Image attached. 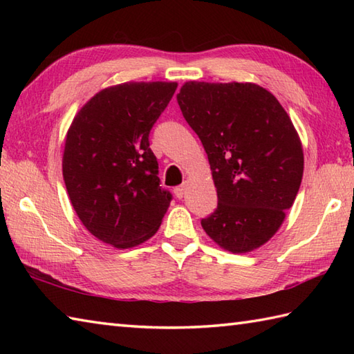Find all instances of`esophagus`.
<instances>
[{
    "label": "esophagus",
    "instance_id": "esophagus-1",
    "mask_svg": "<svg viewBox=\"0 0 354 354\" xmlns=\"http://www.w3.org/2000/svg\"><path fill=\"white\" fill-rule=\"evenodd\" d=\"M185 190H187V184H185V183H184V184H181V185H178L176 189H175L176 198H178V199H183V198H184V194H185Z\"/></svg>",
    "mask_w": 354,
    "mask_h": 354
}]
</instances>
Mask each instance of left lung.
<instances>
[{"mask_svg": "<svg viewBox=\"0 0 354 354\" xmlns=\"http://www.w3.org/2000/svg\"><path fill=\"white\" fill-rule=\"evenodd\" d=\"M185 122L208 155L217 208L201 221L236 254L266 243L301 185V141L288 112L254 84L187 82L176 95Z\"/></svg>", "mask_w": 354, "mask_h": 354, "instance_id": "1", "label": "left lung"}]
</instances>
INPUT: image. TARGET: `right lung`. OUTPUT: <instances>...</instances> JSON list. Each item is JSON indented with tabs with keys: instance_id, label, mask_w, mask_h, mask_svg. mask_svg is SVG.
I'll return each instance as SVG.
<instances>
[{
	"instance_id": "add662e5",
	"label": "right lung",
	"mask_w": 354,
	"mask_h": 354,
	"mask_svg": "<svg viewBox=\"0 0 354 354\" xmlns=\"http://www.w3.org/2000/svg\"><path fill=\"white\" fill-rule=\"evenodd\" d=\"M175 82H127L97 93L66 133L62 173L79 219L102 242L132 248L152 237L171 201L149 133Z\"/></svg>"
}]
</instances>
